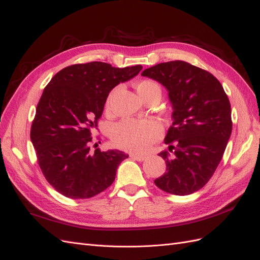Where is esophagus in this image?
<instances>
[{"mask_svg":"<svg viewBox=\"0 0 260 260\" xmlns=\"http://www.w3.org/2000/svg\"><path fill=\"white\" fill-rule=\"evenodd\" d=\"M131 157L133 158V160L139 161V162H142V161L146 160V156L145 155H139V154H131Z\"/></svg>","mask_w":260,"mask_h":260,"instance_id":"34e87169","label":"esophagus"}]
</instances>
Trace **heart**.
<instances>
[{"label":"heart","mask_w":260,"mask_h":260,"mask_svg":"<svg viewBox=\"0 0 260 260\" xmlns=\"http://www.w3.org/2000/svg\"><path fill=\"white\" fill-rule=\"evenodd\" d=\"M139 96L144 99L153 91L161 94L160 85L152 80H142L136 84ZM111 95L108 97L107 108L110 107ZM163 127L154 119H124L114 124L110 136L114 144L131 152H144L161 137Z\"/></svg>","instance_id":"b5f03b06"}]
</instances>
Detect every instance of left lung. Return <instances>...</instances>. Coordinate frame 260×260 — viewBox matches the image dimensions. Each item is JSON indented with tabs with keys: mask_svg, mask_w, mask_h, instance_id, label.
Wrapping results in <instances>:
<instances>
[{
	"mask_svg": "<svg viewBox=\"0 0 260 260\" xmlns=\"http://www.w3.org/2000/svg\"><path fill=\"white\" fill-rule=\"evenodd\" d=\"M169 91L173 123L162 151L166 173L154 180L167 193L188 196L203 188L220 163L232 131L231 106L212 73L189 62H162L142 71Z\"/></svg>",
	"mask_w": 260,
	"mask_h": 260,
	"instance_id": "left-lung-1",
	"label": "left lung"
}]
</instances>
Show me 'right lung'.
<instances>
[{
  "label": "right lung",
  "mask_w": 260,
  "mask_h": 260,
  "mask_svg": "<svg viewBox=\"0 0 260 260\" xmlns=\"http://www.w3.org/2000/svg\"><path fill=\"white\" fill-rule=\"evenodd\" d=\"M141 69L140 64L114 68L102 61L72 64L56 73L44 88L30 138L42 173L62 196L88 199L112 185L128 154L115 149L91 151V132L112 88Z\"/></svg>",
  "instance_id": "1"
}]
</instances>
